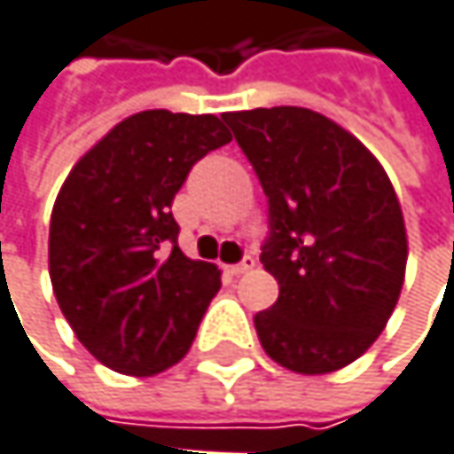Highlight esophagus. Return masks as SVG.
Returning a JSON list of instances; mask_svg holds the SVG:
<instances>
[{
  "label": "esophagus",
  "mask_w": 454,
  "mask_h": 454,
  "mask_svg": "<svg viewBox=\"0 0 454 454\" xmlns=\"http://www.w3.org/2000/svg\"><path fill=\"white\" fill-rule=\"evenodd\" d=\"M254 265H257V260H254L252 254H247V257H244V260H241L239 265H228L226 272H228V275H241V272L252 270V268H254Z\"/></svg>",
  "instance_id": "1"
}]
</instances>
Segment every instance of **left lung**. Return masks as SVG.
Instances as JSON below:
<instances>
[{
	"instance_id": "1",
	"label": "left lung",
	"mask_w": 454,
	"mask_h": 454,
	"mask_svg": "<svg viewBox=\"0 0 454 454\" xmlns=\"http://www.w3.org/2000/svg\"><path fill=\"white\" fill-rule=\"evenodd\" d=\"M268 194L262 265L278 301L254 314L272 361L330 374L380 338L400 299L405 221L382 163L333 119L272 106L223 114Z\"/></svg>"
}]
</instances>
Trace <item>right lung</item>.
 Here are the masks:
<instances>
[{"mask_svg": "<svg viewBox=\"0 0 454 454\" xmlns=\"http://www.w3.org/2000/svg\"><path fill=\"white\" fill-rule=\"evenodd\" d=\"M226 143L213 114L140 111L93 145L57 194L54 296L77 340L119 374L179 364L221 288V270L179 249L171 202L192 166Z\"/></svg>", "mask_w": 454, "mask_h": 454, "instance_id": "obj_1", "label": "right lung"}]
</instances>
